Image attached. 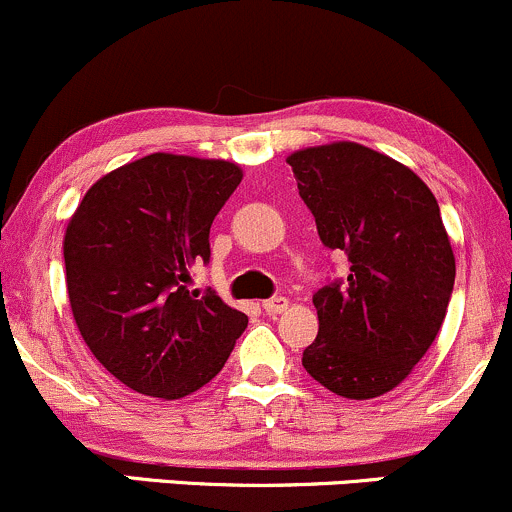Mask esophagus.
<instances>
[{
  "mask_svg": "<svg viewBox=\"0 0 512 512\" xmlns=\"http://www.w3.org/2000/svg\"><path fill=\"white\" fill-rule=\"evenodd\" d=\"M263 310H266L268 315H280V312L288 310V298H283V295H276V298L263 302Z\"/></svg>",
  "mask_w": 512,
  "mask_h": 512,
  "instance_id": "34e87169",
  "label": "esophagus"
}]
</instances>
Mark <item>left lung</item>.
<instances>
[{
    "instance_id": "1",
    "label": "left lung",
    "mask_w": 512,
    "mask_h": 512,
    "mask_svg": "<svg viewBox=\"0 0 512 512\" xmlns=\"http://www.w3.org/2000/svg\"><path fill=\"white\" fill-rule=\"evenodd\" d=\"M288 163L322 244L349 258V276L312 295L320 332L302 366L342 398H378L410 376L447 315L456 266L439 205L410 168L351 141Z\"/></svg>"
}]
</instances>
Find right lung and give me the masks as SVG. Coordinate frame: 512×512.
I'll use <instances>...</instances> for the list:
<instances>
[{
	"label": "right lung",
	"instance_id": "obj_1",
	"mask_svg": "<svg viewBox=\"0 0 512 512\" xmlns=\"http://www.w3.org/2000/svg\"><path fill=\"white\" fill-rule=\"evenodd\" d=\"M214 158L151 153L85 192L65 229V283L95 359L136 393L178 400L210 383L249 317L185 280L241 183Z\"/></svg>",
	"mask_w": 512,
	"mask_h": 512
}]
</instances>
